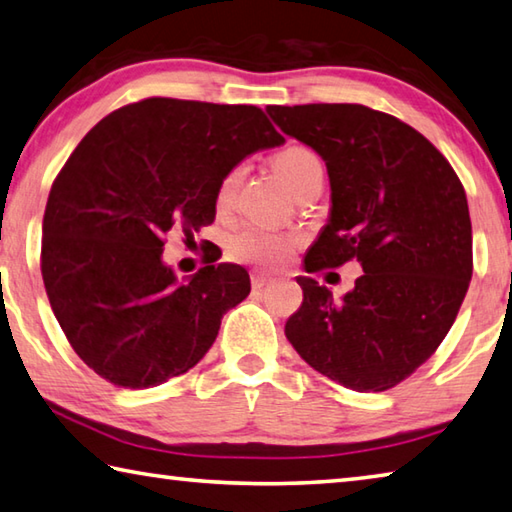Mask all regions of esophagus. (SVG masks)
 <instances>
[{"instance_id":"1","label":"esophagus","mask_w":512,"mask_h":512,"mask_svg":"<svg viewBox=\"0 0 512 512\" xmlns=\"http://www.w3.org/2000/svg\"><path fill=\"white\" fill-rule=\"evenodd\" d=\"M273 282V277H268L264 273H253V277H250V284H253V291H262L264 286H268Z\"/></svg>"}]
</instances>
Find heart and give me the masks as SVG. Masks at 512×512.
Segmentation results:
<instances>
[{
	"mask_svg": "<svg viewBox=\"0 0 512 512\" xmlns=\"http://www.w3.org/2000/svg\"><path fill=\"white\" fill-rule=\"evenodd\" d=\"M315 165H320L318 156H315L311 150H306V147H302V145L284 147V150L273 159L275 172L280 174V179L291 190H295L297 185H300L306 172H309ZM239 176H241V167H235V170L224 176V181H221L219 190H217L219 206H228L232 194H235ZM293 246H295L293 235H284V232L262 228V226H248L244 230H239L237 235L232 237L230 255L235 257L237 262L273 268V266H280L284 259L291 255Z\"/></svg>",
	"mask_w": 512,
	"mask_h": 512,
	"instance_id": "b5f03b06",
	"label": "heart"
}]
</instances>
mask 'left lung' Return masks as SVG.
<instances>
[{
  "label": "left lung",
  "instance_id": "left-lung-1",
  "mask_svg": "<svg viewBox=\"0 0 512 512\" xmlns=\"http://www.w3.org/2000/svg\"><path fill=\"white\" fill-rule=\"evenodd\" d=\"M266 111L327 163L331 217L304 257L306 273L351 259L362 266L342 300L313 277H297L304 300L286 338L340 385L392 389L439 349L466 297V190L448 159L396 116L347 102Z\"/></svg>",
  "mask_w": 512,
  "mask_h": 512
}]
</instances>
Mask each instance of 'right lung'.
Here are the masks:
<instances>
[{
    "label": "right lung",
    "instance_id": "add662e5",
    "mask_svg": "<svg viewBox=\"0 0 512 512\" xmlns=\"http://www.w3.org/2000/svg\"><path fill=\"white\" fill-rule=\"evenodd\" d=\"M282 143L255 105L154 96L111 111L71 152L46 201L40 268L64 336L100 378L147 389L206 356L250 277L215 257L176 282L165 235L212 224L224 176Z\"/></svg>",
    "mask_w": 512,
    "mask_h": 512
}]
</instances>
